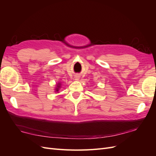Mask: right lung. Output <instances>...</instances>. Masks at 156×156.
<instances>
[{"label": "right lung", "instance_id": "1", "mask_svg": "<svg viewBox=\"0 0 156 156\" xmlns=\"http://www.w3.org/2000/svg\"><path fill=\"white\" fill-rule=\"evenodd\" d=\"M57 87H58V88H56V91H58V88H60V84H59V86H58V85L57 86Z\"/></svg>", "mask_w": 156, "mask_h": 156}]
</instances>
